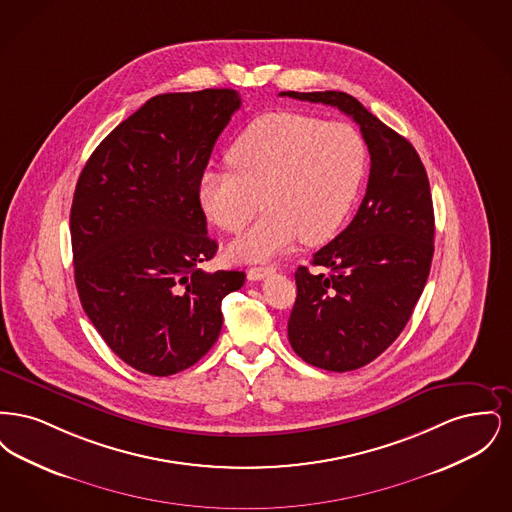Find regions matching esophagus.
<instances>
[{
    "instance_id": "esophagus-1",
    "label": "esophagus",
    "mask_w": 512,
    "mask_h": 512,
    "mask_svg": "<svg viewBox=\"0 0 512 512\" xmlns=\"http://www.w3.org/2000/svg\"><path fill=\"white\" fill-rule=\"evenodd\" d=\"M272 272H274V267L249 268V270H247V278H249L251 282H257V280H263L265 276L272 274Z\"/></svg>"
}]
</instances>
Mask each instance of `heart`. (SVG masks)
<instances>
[{"mask_svg": "<svg viewBox=\"0 0 512 512\" xmlns=\"http://www.w3.org/2000/svg\"><path fill=\"white\" fill-rule=\"evenodd\" d=\"M232 171H207L197 184L205 217L240 234L267 209L242 240L230 245L238 261H265L290 249L330 240L351 211L365 180L363 136L347 122L276 111L251 122L228 149Z\"/></svg>", "mask_w": 512, "mask_h": 512, "instance_id": "obj_1", "label": "heart"}]
</instances>
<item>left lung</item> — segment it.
Masks as SVG:
<instances>
[{
	"label": "left lung",
	"mask_w": 512,
	"mask_h": 512,
	"mask_svg": "<svg viewBox=\"0 0 512 512\" xmlns=\"http://www.w3.org/2000/svg\"><path fill=\"white\" fill-rule=\"evenodd\" d=\"M282 98L338 107L359 124L370 176L357 215L297 268L288 320L293 351L309 365L347 372L382 355L403 332L434 257V205L426 169L409 140L345 92H282Z\"/></svg>",
	"instance_id": "obj_1"
}]
</instances>
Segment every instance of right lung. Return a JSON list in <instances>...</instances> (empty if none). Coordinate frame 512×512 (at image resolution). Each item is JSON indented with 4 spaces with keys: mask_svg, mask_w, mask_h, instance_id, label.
<instances>
[{
    "mask_svg": "<svg viewBox=\"0 0 512 512\" xmlns=\"http://www.w3.org/2000/svg\"><path fill=\"white\" fill-rule=\"evenodd\" d=\"M230 88L161 94L90 155L71 207L74 282L99 336L126 365L171 376L219 340L220 303L245 272L199 267L207 236L197 184L240 109Z\"/></svg>",
    "mask_w": 512,
    "mask_h": 512,
    "instance_id": "add662e5",
    "label": "right lung"
}]
</instances>
